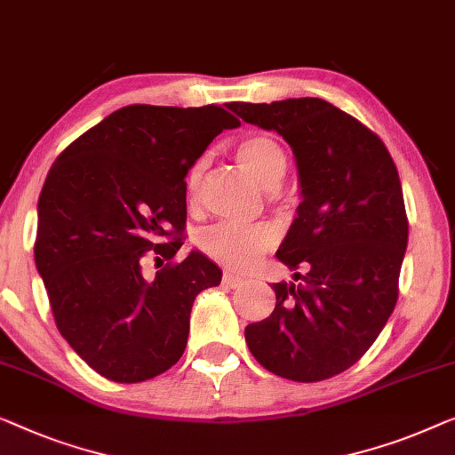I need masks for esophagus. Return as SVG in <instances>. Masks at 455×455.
<instances>
[{"mask_svg":"<svg viewBox=\"0 0 455 455\" xmlns=\"http://www.w3.org/2000/svg\"><path fill=\"white\" fill-rule=\"evenodd\" d=\"M221 281H223V285H228V287H232V289H234V287H240V285H242V283H243V276L226 271V273H223V276H221Z\"/></svg>","mask_w":455,"mask_h":455,"instance_id":"1","label":"esophagus"}]
</instances>
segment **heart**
Wrapping results in <instances>:
<instances>
[{"label": "heart", "instance_id": "heart-1", "mask_svg": "<svg viewBox=\"0 0 455 455\" xmlns=\"http://www.w3.org/2000/svg\"><path fill=\"white\" fill-rule=\"evenodd\" d=\"M234 156L240 166L265 188H275L287 170V157L281 143L271 135L252 133L235 143ZM207 170V157H199L188 170L187 190L188 199L196 201L201 195L203 176ZM275 196V190H271ZM276 243V232L268 223L235 226L220 223L203 232L199 246L209 259L232 268H248L268 252Z\"/></svg>", "mask_w": 455, "mask_h": 455}]
</instances>
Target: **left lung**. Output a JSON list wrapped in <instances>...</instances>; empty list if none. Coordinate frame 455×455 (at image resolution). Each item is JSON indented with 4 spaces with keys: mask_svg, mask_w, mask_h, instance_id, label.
Masks as SVG:
<instances>
[{
    "mask_svg": "<svg viewBox=\"0 0 455 455\" xmlns=\"http://www.w3.org/2000/svg\"><path fill=\"white\" fill-rule=\"evenodd\" d=\"M242 121L293 149L304 201L276 259L295 283H273L268 318L246 326L250 353L275 375L322 381L367 353L398 301L408 217L384 141L322 98L232 102Z\"/></svg>",
    "mask_w": 455,
    "mask_h": 455,
    "instance_id": "obj_1",
    "label": "left lung"
}]
</instances>
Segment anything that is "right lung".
<instances>
[{
    "label": "right lung",
    "mask_w": 455,
    "mask_h": 455,
    "mask_svg": "<svg viewBox=\"0 0 455 455\" xmlns=\"http://www.w3.org/2000/svg\"><path fill=\"white\" fill-rule=\"evenodd\" d=\"M238 118L199 108L131 104L61 151L38 196L35 262L55 324L96 373L137 384L187 348L190 307L221 283L201 252L176 262L187 228V176ZM151 255L167 265L142 276Z\"/></svg>",
    "instance_id": "obj_1"
}]
</instances>
